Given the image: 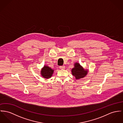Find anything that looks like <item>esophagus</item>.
I'll return each mask as SVG.
<instances>
[{
  "instance_id": "34e87169",
  "label": "esophagus",
  "mask_w": 123,
  "mask_h": 123,
  "mask_svg": "<svg viewBox=\"0 0 123 123\" xmlns=\"http://www.w3.org/2000/svg\"><path fill=\"white\" fill-rule=\"evenodd\" d=\"M59 68L60 69H65V66H59Z\"/></svg>"
}]
</instances>
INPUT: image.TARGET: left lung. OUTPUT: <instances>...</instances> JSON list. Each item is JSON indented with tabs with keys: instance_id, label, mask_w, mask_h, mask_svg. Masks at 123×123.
Returning <instances> with one entry per match:
<instances>
[{
	"instance_id": "1",
	"label": "left lung",
	"mask_w": 123,
	"mask_h": 123,
	"mask_svg": "<svg viewBox=\"0 0 123 123\" xmlns=\"http://www.w3.org/2000/svg\"><path fill=\"white\" fill-rule=\"evenodd\" d=\"M74 67L72 70L73 75L75 76L76 79H80L84 77L87 74V71L85 70L79 64L76 63Z\"/></svg>"
}]
</instances>
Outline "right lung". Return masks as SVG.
Here are the masks:
<instances>
[{"label": "right lung", "instance_id": "1", "mask_svg": "<svg viewBox=\"0 0 123 123\" xmlns=\"http://www.w3.org/2000/svg\"><path fill=\"white\" fill-rule=\"evenodd\" d=\"M54 70L47 66H44L41 71V75L44 78L49 79L51 77Z\"/></svg>", "mask_w": 123, "mask_h": 123}]
</instances>
